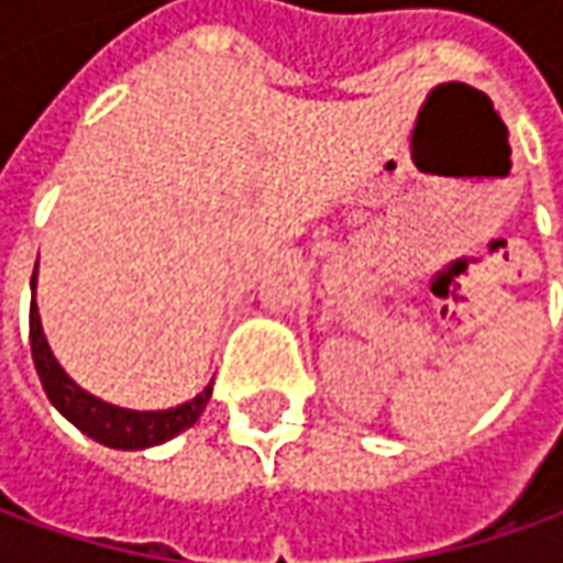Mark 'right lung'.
<instances>
[{"instance_id": "add662e5", "label": "right lung", "mask_w": 563, "mask_h": 563, "mask_svg": "<svg viewBox=\"0 0 563 563\" xmlns=\"http://www.w3.org/2000/svg\"><path fill=\"white\" fill-rule=\"evenodd\" d=\"M31 294H36V272L31 278ZM31 351L36 376L43 382V391L53 400L55 410L68 422H75L77 429L84 435H90L93 442L119 448V451H141V448H153V444L175 439L178 432H185L200 420L206 400L212 395V385H206L197 398L185 400L178 407H168V410H128V407L90 395L55 360L53 347L43 335L36 297H31Z\"/></svg>"}]
</instances>
